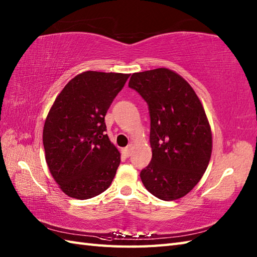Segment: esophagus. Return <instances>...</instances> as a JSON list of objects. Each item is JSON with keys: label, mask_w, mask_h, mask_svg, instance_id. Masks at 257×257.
Wrapping results in <instances>:
<instances>
[{"label": "esophagus", "mask_w": 257, "mask_h": 257, "mask_svg": "<svg viewBox=\"0 0 257 257\" xmlns=\"http://www.w3.org/2000/svg\"><path fill=\"white\" fill-rule=\"evenodd\" d=\"M132 150H133V145H129L128 147H125V148H123L121 150V152H122V155L125 158H128V157H130V155H132Z\"/></svg>", "instance_id": "obj_1"}]
</instances>
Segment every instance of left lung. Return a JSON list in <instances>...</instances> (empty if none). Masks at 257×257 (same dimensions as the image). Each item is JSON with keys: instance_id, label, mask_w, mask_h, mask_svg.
Listing matches in <instances>:
<instances>
[{"instance_id": "8db88e82", "label": "left lung", "mask_w": 257, "mask_h": 257, "mask_svg": "<svg viewBox=\"0 0 257 257\" xmlns=\"http://www.w3.org/2000/svg\"><path fill=\"white\" fill-rule=\"evenodd\" d=\"M129 87L148 103L151 162L140 172L156 198L173 201L201 180L212 154V133L204 108L181 76L168 68L135 73Z\"/></svg>"}]
</instances>
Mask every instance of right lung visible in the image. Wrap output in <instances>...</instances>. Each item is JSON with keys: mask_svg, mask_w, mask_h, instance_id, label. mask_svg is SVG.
Masks as SVG:
<instances>
[{"mask_svg": "<svg viewBox=\"0 0 257 257\" xmlns=\"http://www.w3.org/2000/svg\"><path fill=\"white\" fill-rule=\"evenodd\" d=\"M129 76L92 70L75 76L47 114L43 129L46 163L70 198H94L116 176L120 154L105 134V116Z\"/></svg>", "mask_w": 257, "mask_h": 257, "instance_id": "1", "label": "right lung"}]
</instances>
